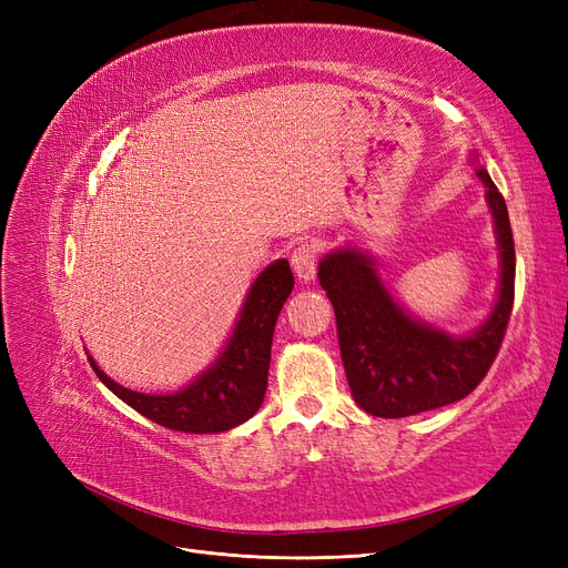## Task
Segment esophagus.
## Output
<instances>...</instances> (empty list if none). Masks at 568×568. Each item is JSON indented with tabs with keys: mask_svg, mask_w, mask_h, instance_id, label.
Returning <instances> with one entry per match:
<instances>
[{
	"mask_svg": "<svg viewBox=\"0 0 568 568\" xmlns=\"http://www.w3.org/2000/svg\"><path fill=\"white\" fill-rule=\"evenodd\" d=\"M292 268H295L297 278L304 283H311L316 278V247L314 245H302L290 257Z\"/></svg>",
	"mask_w": 568,
	"mask_h": 568,
	"instance_id": "esophagus-1",
	"label": "esophagus"
}]
</instances>
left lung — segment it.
<instances>
[{
	"label": "left lung",
	"instance_id": "8db88e82",
	"mask_svg": "<svg viewBox=\"0 0 568 568\" xmlns=\"http://www.w3.org/2000/svg\"><path fill=\"white\" fill-rule=\"evenodd\" d=\"M486 189L498 245V292L481 325L448 333L408 311L382 278L375 254L358 245L335 247L318 262V281L337 316L342 363L356 404L375 417H408L465 398L496 358L515 302V241L503 195L469 153Z\"/></svg>",
	"mask_w": 568,
	"mask_h": 568
}]
</instances>
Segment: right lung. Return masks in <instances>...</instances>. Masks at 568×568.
<instances>
[{
  "label": "right lung",
  "mask_w": 568,
  "mask_h": 568,
  "mask_svg": "<svg viewBox=\"0 0 568 568\" xmlns=\"http://www.w3.org/2000/svg\"><path fill=\"white\" fill-rule=\"evenodd\" d=\"M292 287L295 278L287 260H276L262 268L247 290L222 349L205 371H200L176 392L145 394L122 387L89 356L91 368L126 406L162 427L189 434L229 432L247 423L262 408L273 327Z\"/></svg>",
  "instance_id": "obj_1"
}]
</instances>
